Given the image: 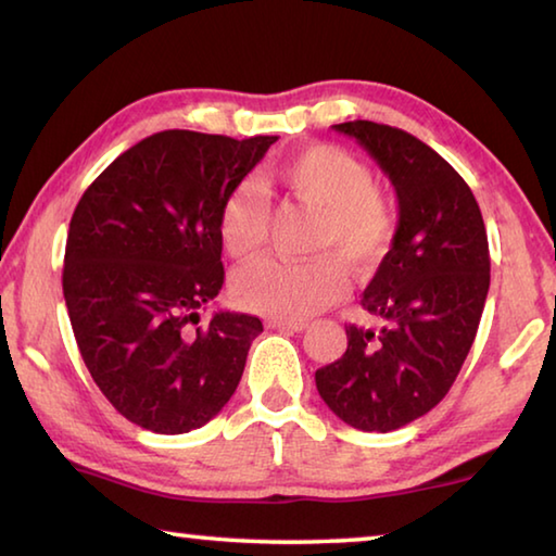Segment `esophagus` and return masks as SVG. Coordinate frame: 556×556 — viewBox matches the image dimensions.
<instances>
[{
  "mask_svg": "<svg viewBox=\"0 0 556 556\" xmlns=\"http://www.w3.org/2000/svg\"><path fill=\"white\" fill-rule=\"evenodd\" d=\"M267 328H275V331H287V333H301L306 331V324L301 321H279V318H267Z\"/></svg>",
  "mask_w": 556,
  "mask_h": 556,
  "instance_id": "esophagus-1",
  "label": "esophagus"
}]
</instances>
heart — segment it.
<instances>
[{
  "label": "heart",
  "mask_w": 556,
  "mask_h": 556,
  "mask_svg": "<svg viewBox=\"0 0 556 556\" xmlns=\"http://www.w3.org/2000/svg\"><path fill=\"white\" fill-rule=\"evenodd\" d=\"M279 184L291 199L321 213L314 250L318 260H260L232 279L242 308L279 321H304L341 301L348 291L345 267L357 275L378 269L397 232V213L378 191L370 166L331 144L301 149L277 166ZM225 252L250 260L269 232V201L252 178L235 184L218 215Z\"/></svg>",
  "instance_id": "1"
}]
</instances>
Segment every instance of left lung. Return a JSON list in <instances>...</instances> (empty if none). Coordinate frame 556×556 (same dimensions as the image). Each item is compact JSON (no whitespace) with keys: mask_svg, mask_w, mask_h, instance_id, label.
Listing matches in <instances>:
<instances>
[{"mask_svg":"<svg viewBox=\"0 0 556 556\" xmlns=\"http://www.w3.org/2000/svg\"><path fill=\"white\" fill-rule=\"evenodd\" d=\"M368 152L397 193V232L361 304L382 328L345 326L348 348L316 370L338 419L394 431L446 397L481 324L491 255L483 215L446 159L397 127L333 125Z\"/></svg>","mask_w":556,"mask_h":556,"instance_id":"8db88e82","label":"left lung"}]
</instances>
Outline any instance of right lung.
Segmentation results:
<instances>
[{
  "label": "right lung",
  "instance_id": "obj_1",
  "mask_svg": "<svg viewBox=\"0 0 556 556\" xmlns=\"http://www.w3.org/2000/svg\"><path fill=\"white\" fill-rule=\"evenodd\" d=\"M275 142L159 131L75 205L63 265L75 341L100 392L142 429H199L238 388L262 321L235 312L201 321V308L225 279L220 205Z\"/></svg>",
  "mask_w": 556,
  "mask_h": 556
}]
</instances>
